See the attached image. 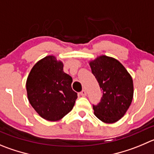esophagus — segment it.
<instances>
[{
  "label": "esophagus",
  "instance_id": "34e87169",
  "mask_svg": "<svg viewBox=\"0 0 154 154\" xmlns=\"http://www.w3.org/2000/svg\"><path fill=\"white\" fill-rule=\"evenodd\" d=\"M80 96H82V97H86L87 96V92H86L85 90H83L81 92H80Z\"/></svg>",
  "mask_w": 154,
  "mask_h": 154
}]
</instances>
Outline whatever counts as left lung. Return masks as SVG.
Listing matches in <instances>:
<instances>
[{
	"mask_svg": "<svg viewBox=\"0 0 154 154\" xmlns=\"http://www.w3.org/2000/svg\"><path fill=\"white\" fill-rule=\"evenodd\" d=\"M89 64L103 90L100 103L93 106L94 115L103 122H116L125 116L133 100L131 76L122 63L109 56H99Z\"/></svg>",
	"mask_w": 154,
	"mask_h": 154,
	"instance_id": "left-lung-1",
	"label": "left lung"
}]
</instances>
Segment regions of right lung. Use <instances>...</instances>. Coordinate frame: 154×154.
Listing matches in <instances>:
<instances>
[{
    "instance_id": "obj_1",
    "label": "right lung",
    "mask_w": 154,
    "mask_h": 154,
    "mask_svg": "<svg viewBox=\"0 0 154 154\" xmlns=\"http://www.w3.org/2000/svg\"><path fill=\"white\" fill-rule=\"evenodd\" d=\"M64 64L54 55L39 60L26 80L29 103L42 119L56 122L72 110L77 93L71 88L72 77L63 70Z\"/></svg>"
}]
</instances>
